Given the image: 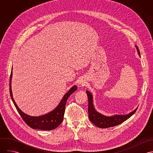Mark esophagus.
I'll return each mask as SVG.
<instances>
[{
  "instance_id": "obj_1",
  "label": "esophagus",
  "mask_w": 153,
  "mask_h": 153,
  "mask_svg": "<svg viewBox=\"0 0 153 153\" xmlns=\"http://www.w3.org/2000/svg\"><path fill=\"white\" fill-rule=\"evenodd\" d=\"M78 84H79V85H83L82 81H79V82H78Z\"/></svg>"
}]
</instances>
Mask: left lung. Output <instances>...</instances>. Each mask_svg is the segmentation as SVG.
<instances>
[{"mask_svg": "<svg viewBox=\"0 0 153 153\" xmlns=\"http://www.w3.org/2000/svg\"><path fill=\"white\" fill-rule=\"evenodd\" d=\"M137 52L140 56L139 49L135 45ZM88 98V117L89 120L97 127L101 128H106L118 126L126 121L135 112L137 108L127 115H115L113 116H106L96 111L93 104V97L91 93L86 91Z\"/></svg>", "mask_w": 153, "mask_h": 153, "instance_id": "8db88e82", "label": "left lung"}]
</instances>
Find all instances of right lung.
I'll return each instance as SVG.
<instances>
[{"mask_svg":"<svg viewBox=\"0 0 153 153\" xmlns=\"http://www.w3.org/2000/svg\"><path fill=\"white\" fill-rule=\"evenodd\" d=\"M12 77V69L10 76L9 91L12 100L17 109L18 112L21 116L23 121L26 124L33 129L41 130H52L58 127L63 121L64 115L65 113V105L68 97L74 93L76 89V85L71 88L64 96L58 105L49 113L39 117H33L29 115L22 111L16 105L13 98L12 89H11V80Z\"/></svg>","mask_w":153,"mask_h":153,"instance_id":"1","label":"right lung"}]
</instances>
